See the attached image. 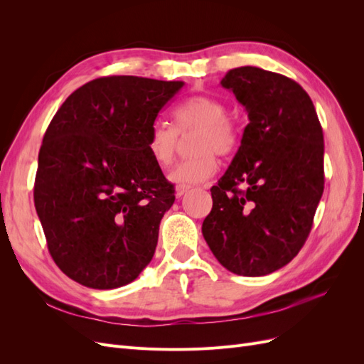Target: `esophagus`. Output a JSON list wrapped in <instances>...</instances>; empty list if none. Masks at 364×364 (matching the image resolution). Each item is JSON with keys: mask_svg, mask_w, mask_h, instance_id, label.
Listing matches in <instances>:
<instances>
[{"mask_svg": "<svg viewBox=\"0 0 364 364\" xmlns=\"http://www.w3.org/2000/svg\"><path fill=\"white\" fill-rule=\"evenodd\" d=\"M188 190H190L188 185H179L178 188H176V197H178V199H181V197Z\"/></svg>", "mask_w": 364, "mask_h": 364, "instance_id": "esophagus-1", "label": "esophagus"}]
</instances>
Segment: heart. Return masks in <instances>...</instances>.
Here are the masks:
<instances>
[{
  "instance_id": "1",
  "label": "heart",
  "mask_w": 364,
  "mask_h": 364,
  "mask_svg": "<svg viewBox=\"0 0 364 364\" xmlns=\"http://www.w3.org/2000/svg\"><path fill=\"white\" fill-rule=\"evenodd\" d=\"M176 127L156 121L150 127L147 150L161 168L174 162L179 150L181 135H196L191 149L196 153L182 161L170 173V179L179 185L200 183L217 171L218 159L234 153L240 144V129L237 121L226 115V106L214 97L196 95L183 102L174 111Z\"/></svg>"
}]
</instances>
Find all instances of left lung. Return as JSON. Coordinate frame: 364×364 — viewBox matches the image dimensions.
<instances>
[{
    "label": "left lung",
    "mask_w": 364,
    "mask_h": 364,
    "mask_svg": "<svg viewBox=\"0 0 364 364\" xmlns=\"http://www.w3.org/2000/svg\"><path fill=\"white\" fill-rule=\"evenodd\" d=\"M220 85L245 106L249 124L211 188L202 234L229 272L264 277L289 264L310 234L325 183L323 132L310 95L289 77L240 67Z\"/></svg>",
    "instance_id": "left-lung-1"
}]
</instances>
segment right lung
Wrapping results in <instances>:
<instances>
[{
  "instance_id": "right-lung-1",
  "label": "right lung",
  "mask_w": 364,
  "mask_h": 364,
  "mask_svg": "<svg viewBox=\"0 0 364 364\" xmlns=\"http://www.w3.org/2000/svg\"><path fill=\"white\" fill-rule=\"evenodd\" d=\"M182 86L100 77L63 102L43 135L36 213L54 262L85 287H123L153 258L174 188L153 162L147 138Z\"/></svg>"
}]
</instances>
